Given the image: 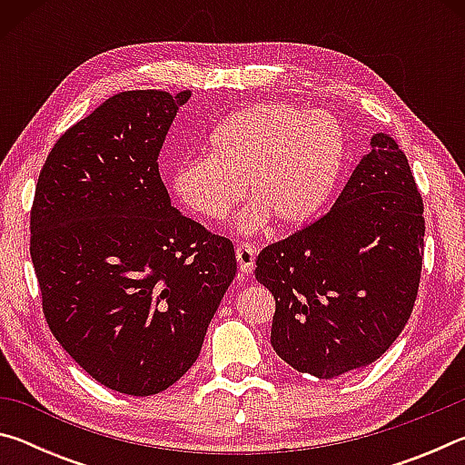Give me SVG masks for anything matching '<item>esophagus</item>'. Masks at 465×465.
<instances>
[{"instance_id":"esophagus-1","label":"esophagus","mask_w":465,"mask_h":465,"mask_svg":"<svg viewBox=\"0 0 465 465\" xmlns=\"http://www.w3.org/2000/svg\"><path fill=\"white\" fill-rule=\"evenodd\" d=\"M235 261H238V266L243 274H250L254 271V262H256L254 246H250V243H240V246L235 248Z\"/></svg>"}]
</instances>
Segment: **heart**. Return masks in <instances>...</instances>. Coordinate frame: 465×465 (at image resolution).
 I'll return each instance as SVG.
<instances>
[{
    "label": "heart",
    "mask_w": 465,
    "mask_h": 465,
    "mask_svg": "<svg viewBox=\"0 0 465 465\" xmlns=\"http://www.w3.org/2000/svg\"><path fill=\"white\" fill-rule=\"evenodd\" d=\"M346 160L342 124L328 113L291 102H262L238 110L211 135V153L172 170V191L193 213L222 219L242 199L240 233L264 230L272 219L295 230L316 219L332 199Z\"/></svg>",
    "instance_id": "heart-1"
}]
</instances>
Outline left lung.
Segmentation results:
<instances>
[{
	"label": "left lung",
	"mask_w": 465,
	"mask_h": 465,
	"mask_svg": "<svg viewBox=\"0 0 465 465\" xmlns=\"http://www.w3.org/2000/svg\"><path fill=\"white\" fill-rule=\"evenodd\" d=\"M422 238V199L406 155L375 133L332 209L256 258V281L277 302L274 352L326 381L371 365L411 318Z\"/></svg>",
	"instance_id": "1"
}]
</instances>
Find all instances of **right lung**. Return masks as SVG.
<instances>
[{"label": "right lung", "instance_id": "1", "mask_svg": "<svg viewBox=\"0 0 465 465\" xmlns=\"http://www.w3.org/2000/svg\"><path fill=\"white\" fill-rule=\"evenodd\" d=\"M191 92H121L54 143L30 256L45 318L85 373L129 396L176 383L238 271L230 240L172 207L157 155Z\"/></svg>", "mask_w": 465, "mask_h": 465}]
</instances>
